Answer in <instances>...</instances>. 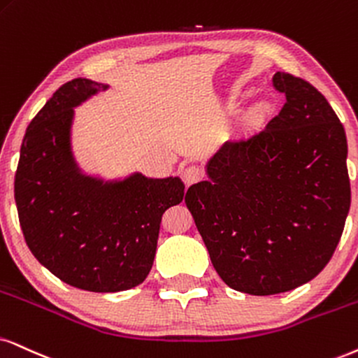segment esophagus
<instances>
[{"instance_id": "esophagus-1", "label": "esophagus", "mask_w": 358, "mask_h": 358, "mask_svg": "<svg viewBox=\"0 0 358 358\" xmlns=\"http://www.w3.org/2000/svg\"><path fill=\"white\" fill-rule=\"evenodd\" d=\"M182 176H183L185 183L193 185V183L200 182L203 176H205V171H203L200 165H188L182 170Z\"/></svg>"}]
</instances>
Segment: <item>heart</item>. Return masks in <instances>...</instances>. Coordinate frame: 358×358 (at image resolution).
Listing matches in <instances>:
<instances>
[{
  "mask_svg": "<svg viewBox=\"0 0 358 358\" xmlns=\"http://www.w3.org/2000/svg\"><path fill=\"white\" fill-rule=\"evenodd\" d=\"M261 112H262V108H261V107H256L255 110H252V115H255V117H259V115H261Z\"/></svg>",
  "mask_w": 358,
  "mask_h": 358,
  "instance_id": "heart-1",
  "label": "heart"
}]
</instances>
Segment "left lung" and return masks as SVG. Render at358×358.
I'll return each instance as SVG.
<instances>
[{
	"instance_id": "8db88e82",
	"label": "left lung",
	"mask_w": 358,
	"mask_h": 358,
	"mask_svg": "<svg viewBox=\"0 0 358 358\" xmlns=\"http://www.w3.org/2000/svg\"><path fill=\"white\" fill-rule=\"evenodd\" d=\"M286 103L261 132L228 140L208 162V182L188 188L216 273L231 289L271 296L322 271L350 208L347 137L322 94L275 72Z\"/></svg>"
}]
</instances>
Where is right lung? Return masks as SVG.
<instances>
[{"instance_id":"right-lung-1","label":"right lung","mask_w":358,"mask_h":358,"mask_svg":"<svg viewBox=\"0 0 358 358\" xmlns=\"http://www.w3.org/2000/svg\"><path fill=\"white\" fill-rule=\"evenodd\" d=\"M106 85L72 79L31 120L21 143L15 200L26 244L69 286L119 292L150 273L164 213L183 200L178 178L134 175L102 185L79 175L69 150L72 107Z\"/></svg>"}]
</instances>
